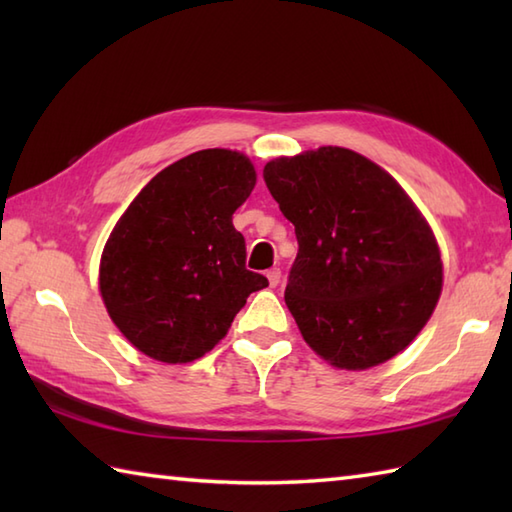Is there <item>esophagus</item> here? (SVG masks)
Wrapping results in <instances>:
<instances>
[{
	"label": "esophagus",
	"instance_id": "1",
	"mask_svg": "<svg viewBox=\"0 0 512 512\" xmlns=\"http://www.w3.org/2000/svg\"><path fill=\"white\" fill-rule=\"evenodd\" d=\"M266 277H268V284H270V288H277V286H279V281H281V270H279V268H270Z\"/></svg>",
	"mask_w": 512,
	"mask_h": 512
}]
</instances>
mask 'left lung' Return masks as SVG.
<instances>
[{
    "instance_id": "left-lung-1",
    "label": "left lung",
    "mask_w": 512,
    "mask_h": 512,
    "mask_svg": "<svg viewBox=\"0 0 512 512\" xmlns=\"http://www.w3.org/2000/svg\"><path fill=\"white\" fill-rule=\"evenodd\" d=\"M264 180L295 224L286 306L306 343L341 369L374 367L405 350L436 308L442 262L400 184L343 147L270 160Z\"/></svg>"
}]
</instances>
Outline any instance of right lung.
Listing matches in <instances>:
<instances>
[{
    "label": "right lung",
    "instance_id": "right-lung-1",
    "mask_svg": "<svg viewBox=\"0 0 512 512\" xmlns=\"http://www.w3.org/2000/svg\"><path fill=\"white\" fill-rule=\"evenodd\" d=\"M257 182L250 160L202 149L147 182L116 222L101 257V297L116 328L162 363H189L220 343L250 292L233 213Z\"/></svg>",
    "mask_w": 512,
    "mask_h": 512
}]
</instances>
